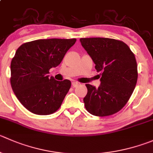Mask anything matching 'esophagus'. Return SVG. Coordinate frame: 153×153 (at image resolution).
<instances>
[{"label":"esophagus","instance_id":"34e87169","mask_svg":"<svg viewBox=\"0 0 153 153\" xmlns=\"http://www.w3.org/2000/svg\"><path fill=\"white\" fill-rule=\"evenodd\" d=\"M79 84H80L79 83L77 82V81H72V85L73 86V87H76L77 86H78Z\"/></svg>","mask_w":153,"mask_h":153}]
</instances>
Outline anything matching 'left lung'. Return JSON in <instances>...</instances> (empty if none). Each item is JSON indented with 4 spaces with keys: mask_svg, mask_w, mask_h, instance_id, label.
Segmentation results:
<instances>
[{
    "mask_svg": "<svg viewBox=\"0 0 153 153\" xmlns=\"http://www.w3.org/2000/svg\"><path fill=\"white\" fill-rule=\"evenodd\" d=\"M81 45L90 55L97 72L99 87L87 84L84 98L87 111L97 117L109 116L122 109L132 94L137 80V66L129 47L109 38H81Z\"/></svg>",
    "mask_w": 153,
    "mask_h": 153,
    "instance_id": "obj_1",
    "label": "left lung"
}]
</instances>
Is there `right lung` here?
<instances>
[{
    "label": "right lung",
    "instance_id": "1",
    "mask_svg": "<svg viewBox=\"0 0 153 153\" xmlns=\"http://www.w3.org/2000/svg\"><path fill=\"white\" fill-rule=\"evenodd\" d=\"M76 39H37L24 43L10 65L12 88L30 112L48 115L59 109L71 87L69 80L56 81L49 69L61 63Z\"/></svg>",
    "mask_w": 153,
    "mask_h": 153
}]
</instances>
